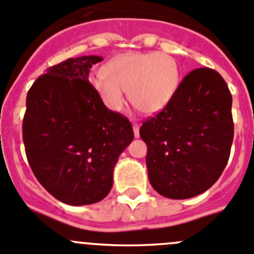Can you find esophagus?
<instances>
[{"mask_svg":"<svg viewBox=\"0 0 254 254\" xmlns=\"http://www.w3.org/2000/svg\"><path fill=\"white\" fill-rule=\"evenodd\" d=\"M132 130H134V136L135 137H139L140 134H139V125L137 124H132Z\"/></svg>","mask_w":254,"mask_h":254,"instance_id":"esophagus-1","label":"esophagus"}]
</instances>
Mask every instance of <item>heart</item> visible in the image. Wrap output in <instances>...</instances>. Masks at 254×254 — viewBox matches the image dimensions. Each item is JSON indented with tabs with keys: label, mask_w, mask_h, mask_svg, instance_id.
<instances>
[{
	"label": "heart",
	"mask_w": 254,
	"mask_h": 254,
	"mask_svg": "<svg viewBox=\"0 0 254 254\" xmlns=\"http://www.w3.org/2000/svg\"><path fill=\"white\" fill-rule=\"evenodd\" d=\"M104 72L90 77L93 89L105 107L122 110L125 90L132 105L146 114L159 113L171 102L181 83L174 57L160 52H127L109 61Z\"/></svg>",
	"instance_id": "b5f03b06"
}]
</instances>
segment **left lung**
Instances as JSON below:
<instances>
[{"mask_svg":"<svg viewBox=\"0 0 254 254\" xmlns=\"http://www.w3.org/2000/svg\"><path fill=\"white\" fill-rule=\"evenodd\" d=\"M231 108L232 95L220 73L197 68L161 112L142 123L149 181L160 195L184 200L217 181L233 141Z\"/></svg>","mask_w":254,"mask_h":254,"instance_id":"left-lung-1","label":"left lung"}]
</instances>
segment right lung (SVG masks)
<instances>
[{"label": "right lung", "mask_w": 254, "mask_h": 254, "mask_svg": "<svg viewBox=\"0 0 254 254\" xmlns=\"http://www.w3.org/2000/svg\"><path fill=\"white\" fill-rule=\"evenodd\" d=\"M102 61L84 56L52 65L27 93V160L39 184L67 205L102 201L119 155L134 139L127 118L108 109L88 80Z\"/></svg>", "instance_id": "obj_1"}]
</instances>
